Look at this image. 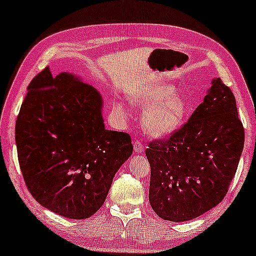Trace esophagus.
Returning a JSON list of instances; mask_svg holds the SVG:
<instances>
[{"instance_id": "esophagus-1", "label": "esophagus", "mask_w": 256, "mask_h": 256, "mask_svg": "<svg viewBox=\"0 0 256 256\" xmlns=\"http://www.w3.org/2000/svg\"><path fill=\"white\" fill-rule=\"evenodd\" d=\"M134 152L136 154H141L143 152V146L141 141H138V140H135L134 141Z\"/></svg>"}]
</instances>
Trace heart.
Wrapping results in <instances>:
<instances>
[{"mask_svg": "<svg viewBox=\"0 0 256 256\" xmlns=\"http://www.w3.org/2000/svg\"><path fill=\"white\" fill-rule=\"evenodd\" d=\"M135 106L146 108L141 118L142 128L154 138H166L183 124L188 113L185 98L176 93V88L168 84H156L130 98ZM116 110L124 113L121 104Z\"/></svg>", "mask_w": 256, "mask_h": 256, "instance_id": "1", "label": "heart"}]
</instances>
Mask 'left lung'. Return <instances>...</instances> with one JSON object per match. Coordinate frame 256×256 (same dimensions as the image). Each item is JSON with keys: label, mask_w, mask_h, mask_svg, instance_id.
<instances>
[{"label": "left lung", "mask_w": 256, "mask_h": 256, "mask_svg": "<svg viewBox=\"0 0 256 256\" xmlns=\"http://www.w3.org/2000/svg\"><path fill=\"white\" fill-rule=\"evenodd\" d=\"M244 143L236 98L220 78L168 138L149 143V202L157 216L180 222L204 214L225 197Z\"/></svg>", "instance_id": "left-lung-1"}]
</instances>
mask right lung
Here are the masks:
<instances>
[{"instance_id": "right-lung-1", "label": "right lung", "mask_w": 256, "mask_h": 256, "mask_svg": "<svg viewBox=\"0 0 256 256\" xmlns=\"http://www.w3.org/2000/svg\"><path fill=\"white\" fill-rule=\"evenodd\" d=\"M102 98L71 73L46 68L28 86L16 121L24 182L42 206L70 219L93 216L132 154L127 132L104 128Z\"/></svg>"}]
</instances>
